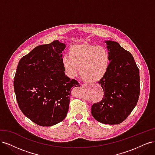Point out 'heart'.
I'll return each instance as SVG.
<instances>
[{
    "label": "heart",
    "mask_w": 155,
    "mask_h": 155,
    "mask_svg": "<svg viewBox=\"0 0 155 155\" xmlns=\"http://www.w3.org/2000/svg\"><path fill=\"white\" fill-rule=\"evenodd\" d=\"M64 71L70 77L79 74L85 81L94 83L105 76L109 64V55L103 46L87 44L74 45L68 51V56L62 58Z\"/></svg>",
    "instance_id": "1"
}]
</instances>
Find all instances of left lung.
<instances>
[{"label":"left lung","instance_id":"obj_1","mask_svg":"<svg viewBox=\"0 0 155 155\" xmlns=\"http://www.w3.org/2000/svg\"><path fill=\"white\" fill-rule=\"evenodd\" d=\"M109 51V67L98 81L104 90V98L93 104L91 113L104 124H119L137 105L140 96V72L133 56L118 43L105 41Z\"/></svg>","mask_w":155,"mask_h":155}]
</instances>
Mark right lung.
<instances>
[{
	"label": "right lung",
	"instance_id": "obj_1",
	"mask_svg": "<svg viewBox=\"0 0 155 155\" xmlns=\"http://www.w3.org/2000/svg\"><path fill=\"white\" fill-rule=\"evenodd\" d=\"M65 48L58 40L37 46L18 64L13 85L18 107L41 126L54 125L65 118L71 89L80 86L64 74L61 53Z\"/></svg>",
	"mask_w": 155,
	"mask_h": 155
}]
</instances>
